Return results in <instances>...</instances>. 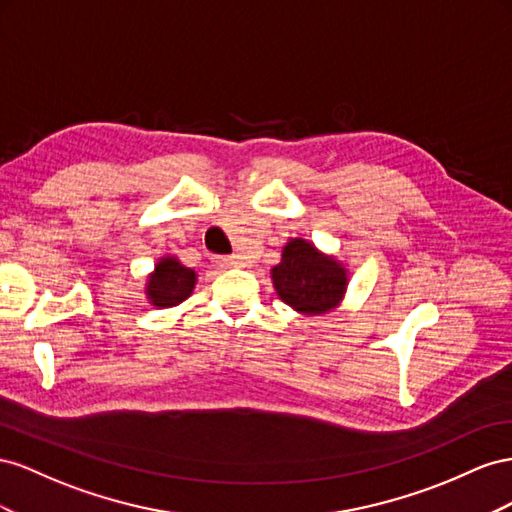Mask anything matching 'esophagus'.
I'll return each mask as SVG.
<instances>
[{"label": "esophagus", "instance_id": "esophagus-1", "mask_svg": "<svg viewBox=\"0 0 512 512\" xmlns=\"http://www.w3.org/2000/svg\"><path fill=\"white\" fill-rule=\"evenodd\" d=\"M214 266L216 268H238L242 261L240 255H227V257H214Z\"/></svg>", "mask_w": 512, "mask_h": 512}]
</instances>
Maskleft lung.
<instances>
[{
    "mask_svg": "<svg viewBox=\"0 0 512 512\" xmlns=\"http://www.w3.org/2000/svg\"><path fill=\"white\" fill-rule=\"evenodd\" d=\"M276 294L291 309L319 315L330 311L345 294V270L334 259L315 251L304 240H291L283 248V259L272 270Z\"/></svg>",
    "mask_w": 512,
    "mask_h": 512,
    "instance_id": "1",
    "label": "left lung"
}]
</instances>
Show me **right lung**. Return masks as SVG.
Returning <instances> with one entry per match:
<instances>
[{
    "label": "right lung",
    "instance_id": "obj_1",
    "mask_svg": "<svg viewBox=\"0 0 512 512\" xmlns=\"http://www.w3.org/2000/svg\"><path fill=\"white\" fill-rule=\"evenodd\" d=\"M193 285L195 272L184 268L178 259L165 257L148 283V298L154 306H175L191 296Z\"/></svg>",
    "mask_w": 512,
    "mask_h": 512
}]
</instances>
